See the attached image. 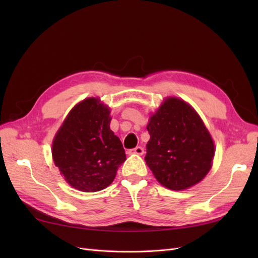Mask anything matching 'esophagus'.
Masks as SVG:
<instances>
[{"mask_svg": "<svg viewBox=\"0 0 258 258\" xmlns=\"http://www.w3.org/2000/svg\"><path fill=\"white\" fill-rule=\"evenodd\" d=\"M130 154H137V155H143L144 154V148L142 146H137L135 148L130 150Z\"/></svg>", "mask_w": 258, "mask_h": 258, "instance_id": "obj_1", "label": "esophagus"}]
</instances>
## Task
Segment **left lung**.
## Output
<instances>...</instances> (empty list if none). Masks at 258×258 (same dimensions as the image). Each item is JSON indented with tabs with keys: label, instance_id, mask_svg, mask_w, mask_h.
Listing matches in <instances>:
<instances>
[{
	"label": "left lung",
	"instance_id": "left-lung-1",
	"mask_svg": "<svg viewBox=\"0 0 258 258\" xmlns=\"http://www.w3.org/2000/svg\"><path fill=\"white\" fill-rule=\"evenodd\" d=\"M145 160L157 181L173 190L199 183L210 171L214 144L194 108L169 98L147 124Z\"/></svg>",
	"mask_w": 258,
	"mask_h": 258
}]
</instances>
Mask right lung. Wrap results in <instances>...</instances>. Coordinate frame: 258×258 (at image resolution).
<instances>
[{
  "label": "right lung",
  "instance_id": "right-lung-1",
  "mask_svg": "<svg viewBox=\"0 0 258 258\" xmlns=\"http://www.w3.org/2000/svg\"><path fill=\"white\" fill-rule=\"evenodd\" d=\"M110 121L108 107L99 99L88 98L70 112L54 137V165L74 188L86 192L106 188L126 160Z\"/></svg>",
  "mask_w": 258,
  "mask_h": 258
}]
</instances>
